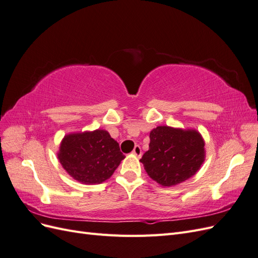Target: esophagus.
<instances>
[{
	"mask_svg": "<svg viewBox=\"0 0 258 258\" xmlns=\"http://www.w3.org/2000/svg\"><path fill=\"white\" fill-rule=\"evenodd\" d=\"M132 154L136 155L137 157H141V156H142V150H141V147H140L139 145H136V147L134 148V151H132Z\"/></svg>",
	"mask_w": 258,
	"mask_h": 258,
	"instance_id": "1",
	"label": "esophagus"
}]
</instances>
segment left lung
Returning a JSON list of instances; mask_svg holds the SVG:
<instances>
[{
	"label": "left lung",
	"mask_w": 258,
	"mask_h": 258,
	"mask_svg": "<svg viewBox=\"0 0 258 258\" xmlns=\"http://www.w3.org/2000/svg\"><path fill=\"white\" fill-rule=\"evenodd\" d=\"M150 139V150L140 161L161 186H175L190 178L206 159L205 140L196 129L158 126Z\"/></svg>",
	"instance_id": "8db88e82"
}]
</instances>
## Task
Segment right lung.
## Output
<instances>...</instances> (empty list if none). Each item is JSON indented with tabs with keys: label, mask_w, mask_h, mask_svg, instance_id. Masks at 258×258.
Listing matches in <instances>:
<instances>
[{
	"label": "right lung",
	"mask_w": 258,
	"mask_h": 258,
	"mask_svg": "<svg viewBox=\"0 0 258 258\" xmlns=\"http://www.w3.org/2000/svg\"><path fill=\"white\" fill-rule=\"evenodd\" d=\"M57 156L70 176L87 185L110 178L124 158L118 143L103 129L64 136Z\"/></svg>",
	"instance_id": "add662e5"
}]
</instances>
